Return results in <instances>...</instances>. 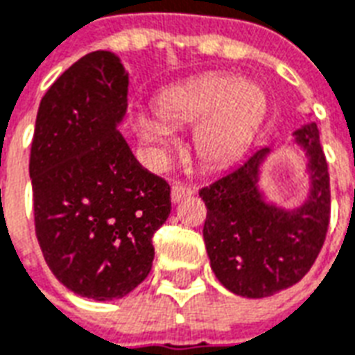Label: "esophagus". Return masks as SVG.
<instances>
[{
  "instance_id": "1",
  "label": "esophagus",
  "mask_w": 355,
  "mask_h": 355,
  "mask_svg": "<svg viewBox=\"0 0 355 355\" xmlns=\"http://www.w3.org/2000/svg\"><path fill=\"white\" fill-rule=\"evenodd\" d=\"M191 193H193V188H191V186H188V184H184V182L173 184V188H171L173 202H178L180 199H184V197L191 196Z\"/></svg>"
}]
</instances>
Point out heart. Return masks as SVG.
Returning <instances> with one entry per match:
<instances>
[{
    "mask_svg": "<svg viewBox=\"0 0 355 355\" xmlns=\"http://www.w3.org/2000/svg\"><path fill=\"white\" fill-rule=\"evenodd\" d=\"M262 89L231 76H205L186 85L162 91L154 98L159 119L137 121L139 135L147 143L166 147L171 126H191L197 158L207 167H221L242 153L264 113Z\"/></svg>",
    "mask_w": 355,
    "mask_h": 355,
    "instance_id": "b5f03b06",
    "label": "heart"
}]
</instances>
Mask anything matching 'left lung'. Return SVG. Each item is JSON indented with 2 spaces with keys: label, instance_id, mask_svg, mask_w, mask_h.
I'll return each mask as SVG.
<instances>
[{
  "label": "left lung",
  "instance_id": "left-lung-1",
  "mask_svg": "<svg viewBox=\"0 0 355 355\" xmlns=\"http://www.w3.org/2000/svg\"><path fill=\"white\" fill-rule=\"evenodd\" d=\"M309 156V201L281 210L262 201L257 180L270 150L259 148L232 171L199 189L207 205L202 236L220 283L238 296L266 297L296 285L320 253L331 212L328 162L316 123L296 130Z\"/></svg>",
  "mask_w": 355,
  "mask_h": 355
}]
</instances>
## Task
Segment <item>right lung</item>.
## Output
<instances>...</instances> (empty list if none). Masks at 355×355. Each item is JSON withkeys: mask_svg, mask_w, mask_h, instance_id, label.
<instances>
[{"mask_svg": "<svg viewBox=\"0 0 355 355\" xmlns=\"http://www.w3.org/2000/svg\"><path fill=\"white\" fill-rule=\"evenodd\" d=\"M128 74L91 51L40 100L29 177L46 264L76 294L123 297L150 272L153 236L171 214V186L143 169L117 124Z\"/></svg>", "mask_w": 355, "mask_h": 355, "instance_id": "obj_1", "label": "right lung"}]
</instances>
